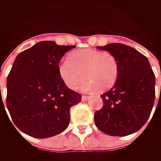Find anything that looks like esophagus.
Returning a JSON list of instances; mask_svg holds the SVG:
<instances>
[{"label":"esophagus","mask_w":161,"mask_h":161,"mask_svg":"<svg viewBox=\"0 0 161 161\" xmlns=\"http://www.w3.org/2000/svg\"><path fill=\"white\" fill-rule=\"evenodd\" d=\"M89 97H90L87 96V95H83V96L81 97V98H82V100H84V101H86V100H88V99H89Z\"/></svg>","instance_id":"esophagus-1"}]
</instances>
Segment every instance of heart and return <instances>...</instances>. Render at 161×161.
Segmentation results:
<instances>
[{
  "instance_id": "1",
  "label": "heart",
  "mask_w": 161,
  "mask_h": 161,
  "mask_svg": "<svg viewBox=\"0 0 161 161\" xmlns=\"http://www.w3.org/2000/svg\"><path fill=\"white\" fill-rule=\"evenodd\" d=\"M59 74L64 84L75 89L82 79L81 90H105L111 88L119 74V62L112 53L81 50L69 54L59 65Z\"/></svg>"
}]
</instances>
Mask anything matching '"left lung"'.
Returning <instances> with one entry per match:
<instances>
[{
	"mask_svg": "<svg viewBox=\"0 0 161 161\" xmlns=\"http://www.w3.org/2000/svg\"><path fill=\"white\" fill-rule=\"evenodd\" d=\"M97 48L117 58L119 74L113 88L101 95L104 105L94 114L95 125L111 136L135 133L149 119L155 100V74L149 60L120 43Z\"/></svg>",
	"mask_w": 161,
	"mask_h": 161,
	"instance_id": "1",
	"label": "left lung"
}]
</instances>
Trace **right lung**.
<instances>
[{
	"label": "right lung",
	"instance_id": "right-lung-1",
	"mask_svg": "<svg viewBox=\"0 0 161 161\" xmlns=\"http://www.w3.org/2000/svg\"><path fill=\"white\" fill-rule=\"evenodd\" d=\"M74 47L41 41L17 55L7 78L6 105L13 124L24 133L43 139L69 125L70 109L81 101V95L66 87L59 63Z\"/></svg>",
	"mask_w": 161,
	"mask_h": 161
}]
</instances>
